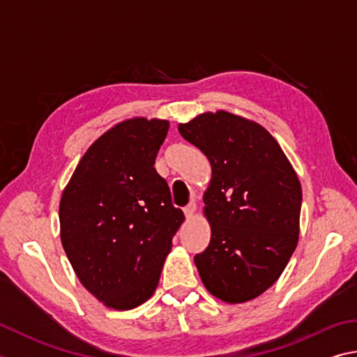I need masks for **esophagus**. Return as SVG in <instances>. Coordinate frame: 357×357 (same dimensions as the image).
<instances>
[{
	"mask_svg": "<svg viewBox=\"0 0 357 357\" xmlns=\"http://www.w3.org/2000/svg\"><path fill=\"white\" fill-rule=\"evenodd\" d=\"M195 212H197V204L193 203V201L184 207V213H185L187 218H192L193 215H195Z\"/></svg>",
	"mask_w": 357,
	"mask_h": 357,
	"instance_id": "esophagus-1",
	"label": "esophagus"
}]
</instances>
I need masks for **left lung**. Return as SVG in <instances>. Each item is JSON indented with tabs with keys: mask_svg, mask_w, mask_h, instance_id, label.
<instances>
[{
	"mask_svg": "<svg viewBox=\"0 0 357 357\" xmlns=\"http://www.w3.org/2000/svg\"><path fill=\"white\" fill-rule=\"evenodd\" d=\"M178 129L212 168L203 197L211 242L195 256L201 281L225 303L255 300L278 281L298 245L300 179L256 121L217 111Z\"/></svg>",
	"mask_w": 357,
	"mask_h": 357,
	"instance_id": "8db88e82",
	"label": "left lung"
}]
</instances>
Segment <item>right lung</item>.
Returning <instances> with one entry per match:
<instances>
[{"label":"right lung","instance_id":"right-lung-1","mask_svg":"<svg viewBox=\"0 0 357 357\" xmlns=\"http://www.w3.org/2000/svg\"><path fill=\"white\" fill-rule=\"evenodd\" d=\"M167 120L134 116L100 135L59 204L61 241L77 280L105 306L150 300L184 213L154 168Z\"/></svg>","mask_w":357,"mask_h":357}]
</instances>
